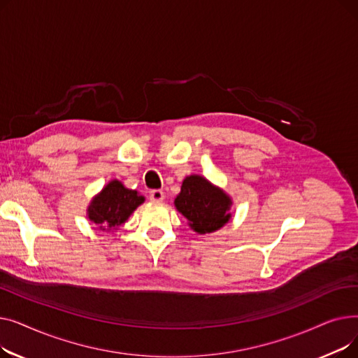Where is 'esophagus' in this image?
I'll return each instance as SVG.
<instances>
[{
	"label": "esophagus",
	"mask_w": 358,
	"mask_h": 358,
	"mask_svg": "<svg viewBox=\"0 0 358 358\" xmlns=\"http://www.w3.org/2000/svg\"><path fill=\"white\" fill-rule=\"evenodd\" d=\"M149 199L152 201H162L164 200V192L162 190H150L149 192Z\"/></svg>",
	"instance_id": "1"
}]
</instances>
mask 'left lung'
I'll use <instances>...</instances> for the list:
<instances>
[{
    "instance_id": "8db88e82",
    "label": "left lung",
    "mask_w": 358,
    "mask_h": 358,
    "mask_svg": "<svg viewBox=\"0 0 358 358\" xmlns=\"http://www.w3.org/2000/svg\"><path fill=\"white\" fill-rule=\"evenodd\" d=\"M229 206L231 199L200 176L187 177L176 199V208L199 234L220 229L231 219Z\"/></svg>"
}]
</instances>
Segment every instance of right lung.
I'll return each mask as SVG.
<instances>
[{
	"label": "right lung",
	"instance_id": "right-lung-1",
	"mask_svg": "<svg viewBox=\"0 0 358 358\" xmlns=\"http://www.w3.org/2000/svg\"><path fill=\"white\" fill-rule=\"evenodd\" d=\"M142 203L143 197L136 190H129L120 181L115 180L91 201L88 217L96 224H100V229L111 231L124 223Z\"/></svg>",
	"mask_w": 358,
	"mask_h": 358
}]
</instances>
